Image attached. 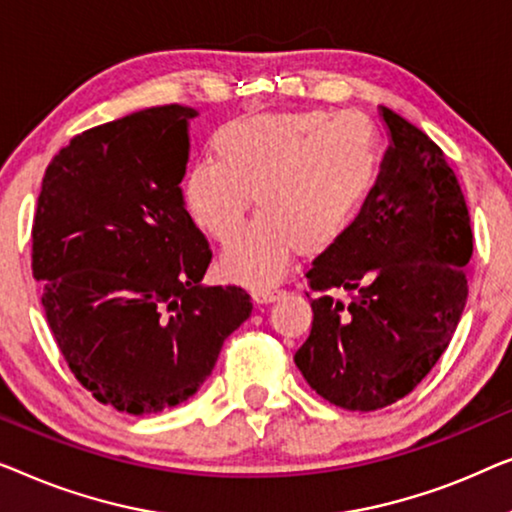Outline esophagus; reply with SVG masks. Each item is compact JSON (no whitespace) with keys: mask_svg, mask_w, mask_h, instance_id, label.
Returning a JSON list of instances; mask_svg holds the SVG:
<instances>
[{"mask_svg":"<svg viewBox=\"0 0 512 512\" xmlns=\"http://www.w3.org/2000/svg\"><path fill=\"white\" fill-rule=\"evenodd\" d=\"M280 294H283V290H280V287H255L253 299L257 301V304H269V301L278 299Z\"/></svg>","mask_w":512,"mask_h":512,"instance_id":"esophagus-1","label":"esophagus"}]
</instances>
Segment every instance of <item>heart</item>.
<instances>
[{
  "instance_id": "1",
  "label": "heart",
  "mask_w": 512,
  "mask_h": 512,
  "mask_svg": "<svg viewBox=\"0 0 512 512\" xmlns=\"http://www.w3.org/2000/svg\"><path fill=\"white\" fill-rule=\"evenodd\" d=\"M215 160L187 169L183 199L194 225L225 243L255 192L259 215L229 243L222 271L264 287L292 255L325 253L343 239L380 171V136L359 111L243 115L213 134Z\"/></svg>"
}]
</instances>
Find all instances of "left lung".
<instances>
[{
  "instance_id": "obj_1",
  "label": "left lung",
  "mask_w": 512,
  "mask_h": 512,
  "mask_svg": "<svg viewBox=\"0 0 512 512\" xmlns=\"http://www.w3.org/2000/svg\"><path fill=\"white\" fill-rule=\"evenodd\" d=\"M380 113L392 139L383 171L343 239L306 271L313 322L294 352L306 383L345 410L413 392L448 348L469 294L473 232L455 171L422 129Z\"/></svg>"
}]
</instances>
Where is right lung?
Here are the masks:
<instances>
[{"instance_id": "obj_1", "label": "right lung", "mask_w": 512, "mask_h": 512, "mask_svg": "<svg viewBox=\"0 0 512 512\" xmlns=\"http://www.w3.org/2000/svg\"><path fill=\"white\" fill-rule=\"evenodd\" d=\"M181 104L76 134L43 174L32 273L74 378L104 406L150 415L199 390L253 313L243 287L201 285L211 248L183 204Z\"/></svg>"}]
</instances>
